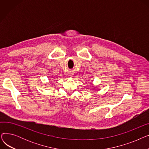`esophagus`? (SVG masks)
Wrapping results in <instances>:
<instances>
[{"mask_svg": "<svg viewBox=\"0 0 149 149\" xmlns=\"http://www.w3.org/2000/svg\"><path fill=\"white\" fill-rule=\"evenodd\" d=\"M69 76H70V77H72V74H70V75H69Z\"/></svg>", "mask_w": 149, "mask_h": 149, "instance_id": "1", "label": "esophagus"}]
</instances>
